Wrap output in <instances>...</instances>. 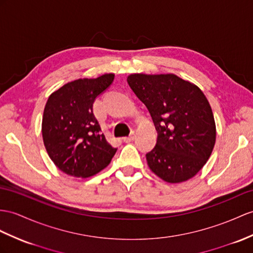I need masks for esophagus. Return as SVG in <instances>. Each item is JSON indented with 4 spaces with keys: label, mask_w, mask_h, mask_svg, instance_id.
<instances>
[{
    "label": "esophagus",
    "mask_w": 253,
    "mask_h": 253,
    "mask_svg": "<svg viewBox=\"0 0 253 253\" xmlns=\"http://www.w3.org/2000/svg\"><path fill=\"white\" fill-rule=\"evenodd\" d=\"M134 138H135V134H134V132H132L130 135H128V136L123 138V140H125L126 143H130V141H132Z\"/></svg>",
    "instance_id": "esophagus-1"
}]
</instances>
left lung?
<instances>
[{"label":"left lung","mask_w":253,"mask_h":253,"mask_svg":"<svg viewBox=\"0 0 253 253\" xmlns=\"http://www.w3.org/2000/svg\"><path fill=\"white\" fill-rule=\"evenodd\" d=\"M127 84L158 132L155 148L146 155L150 169L169 183L195 176L215 143L213 114L202 90L174 74H131Z\"/></svg>","instance_id":"1"}]
</instances>
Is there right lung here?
Returning <instances> with one entry per match:
<instances>
[{"label":"right lung","mask_w":253,"mask_h":253,"mask_svg":"<svg viewBox=\"0 0 253 253\" xmlns=\"http://www.w3.org/2000/svg\"><path fill=\"white\" fill-rule=\"evenodd\" d=\"M114 74L65 84L48 97L42 122L48 156L63 173L87 178L112 161L110 145L93 113L95 98L114 82Z\"/></svg>","instance_id":"1"}]
</instances>
